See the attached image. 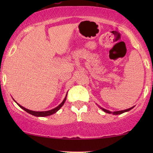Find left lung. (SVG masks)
<instances>
[{
    "instance_id": "left-lung-1",
    "label": "left lung",
    "mask_w": 153,
    "mask_h": 153,
    "mask_svg": "<svg viewBox=\"0 0 153 153\" xmlns=\"http://www.w3.org/2000/svg\"><path fill=\"white\" fill-rule=\"evenodd\" d=\"M99 107L101 108L102 111H104V112L107 113V114H113L114 115H119V114H123V113H125V112L129 111H130L131 108H134V106H132V107H131V108H127V109L122 110V111H114V112H112V111H108V110H106V109H105V108L101 107V106H99Z\"/></svg>"
}]
</instances>
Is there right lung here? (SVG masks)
I'll return each mask as SVG.
<instances>
[{"instance_id":"1","label":"right lung","mask_w":153,"mask_h":153,"mask_svg":"<svg viewBox=\"0 0 153 153\" xmlns=\"http://www.w3.org/2000/svg\"><path fill=\"white\" fill-rule=\"evenodd\" d=\"M67 95H68V93H67V95L65 96V99L63 100V101L61 102V104H60L59 105H58L57 107L53 108V109L51 110H49V111H31V110H29V109H27V108H24V106H21L20 104H19L18 103H16L19 105V106H20L21 108H22V109H24V111H26V112H28V114H30L31 115H33V116H37V117H45V116H51V115L55 114L56 112H57L58 110L60 109V108L62 107V105H63L65 102L66 101V98H67ZM15 101V100H14ZM16 102V101H15Z\"/></svg>"}]
</instances>
